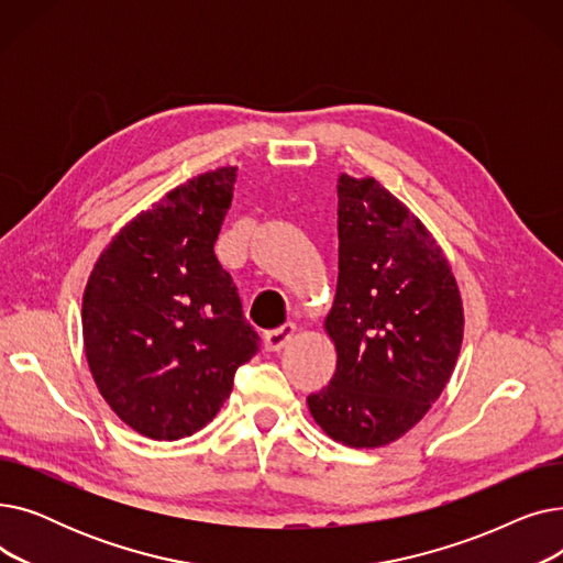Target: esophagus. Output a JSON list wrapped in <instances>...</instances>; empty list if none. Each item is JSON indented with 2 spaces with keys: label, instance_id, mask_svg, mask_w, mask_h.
Here are the masks:
<instances>
[{
  "label": "esophagus",
  "instance_id": "esophagus-1",
  "mask_svg": "<svg viewBox=\"0 0 563 563\" xmlns=\"http://www.w3.org/2000/svg\"><path fill=\"white\" fill-rule=\"evenodd\" d=\"M294 333H297V323L287 321V323H283V327L264 333V346L269 351H278L294 338Z\"/></svg>",
  "mask_w": 563,
  "mask_h": 563
}]
</instances>
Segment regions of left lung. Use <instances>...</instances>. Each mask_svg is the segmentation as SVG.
Listing matches in <instances>:
<instances>
[{"mask_svg": "<svg viewBox=\"0 0 563 563\" xmlns=\"http://www.w3.org/2000/svg\"><path fill=\"white\" fill-rule=\"evenodd\" d=\"M340 276L327 331L338 369L308 397L349 448H380L418 424L448 386L463 306L433 236L374 177L338 180Z\"/></svg>", "mask_w": 563, "mask_h": 563, "instance_id": "obj_1", "label": "left lung"}]
</instances>
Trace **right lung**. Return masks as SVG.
Returning <instances> with one entry per match:
<instances>
[{"label": "right lung", "instance_id": "add662e5", "mask_svg": "<svg viewBox=\"0 0 563 563\" xmlns=\"http://www.w3.org/2000/svg\"><path fill=\"white\" fill-rule=\"evenodd\" d=\"M236 168H217L139 214L100 255L81 306L84 346L113 412L153 440L200 431L260 351L214 244Z\"/></svg>", "mask_w": 563, "mask_h": 563}]
</instances>
